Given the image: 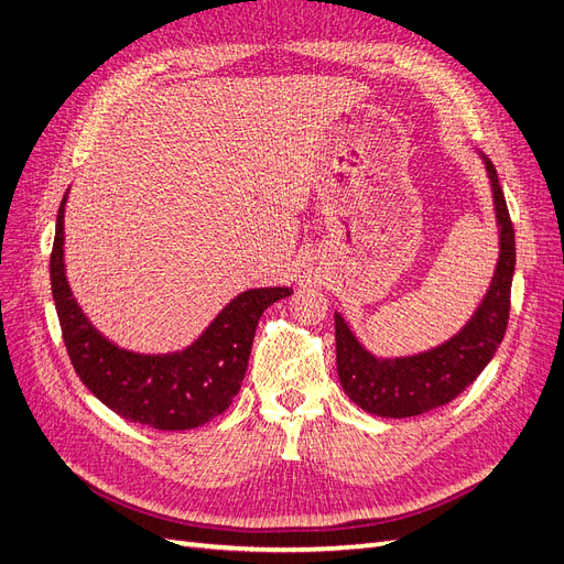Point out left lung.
<instances>
[{"label": "left lung", "mask_w": 564, "mask_h": 564, "mask_svg": "<svg viewBox=\"0 0 564 564\" xmlns=\"http://www.w3.org/2000/svg\"><path fill=\"white\" fill-rule=\"evenodd\" d=\"M485 160L499 224V263L487 296L470 322L447 344L412 357L379 360L367 352L338 313L336 369L346 395L365 412L386 419L419 416L464 392L501 346L510 315V284L516 272V230L494 164Z\"/></svg>", "instance_id": "1"}]
</instances>
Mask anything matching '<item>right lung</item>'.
<instances>
[{
    "mask_svg": "<svg viewBox=\"0 0 564 564\" xmlns=\"http://www.w3.org/2000/svg\"><path fill=\"white\" fill-rule=\"evenodd\" d=\"M65 199L67 193L58 207L48 272L65 348L82 383L115 414L158 431L197 429L224 414L245 381L263 311L292 294V289H249L232 299L185 350L166 355L124 350L94 329L65 280Z\"/></svg>",
    "mask_w": 564,
    "mask_h": 564,
    "instance_id": "obj_1",
    "label": "right lung"
}]
</instances>
